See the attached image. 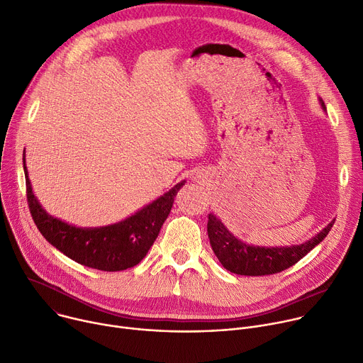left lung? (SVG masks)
Instances as JSON below:
<instances>
[{"mask_svg":"<svg viewBox=\"0 0 363 363\" xmlns=\"http://www.w3.org/2000/svg\"><path fill=\"white\" fill-rule=\"evenodd\" d=\"M318 103L321 110L325 113V106L321 98H318ZM333 224L335 218L311 239L291 246L249 245L230 232L225 224L213 213L208 214L207 232L213 252L227 271L246 277H262L281 272L295 265L296 262L324 240Z\"/></svg>","mask_w":363,"mask_h":363,"instance_id":"left-lung-1","label":"left lung"}]
</instances>
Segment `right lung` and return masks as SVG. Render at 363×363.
<instances>
[{"label":"right lung","instance_id":"add662e5","mask_svg":"<svg viewBox=\"0 0 363 363\" xmlns=\"http://www.w3.org/2000/svg\"><path fill=\"white\" fill-rule=\"evenodd\" d=\"M23 167L30 213L43 238L81 265L107 272L133 268L146 256L172 210L178 191L185 185V181L178 182L155 201L117 223L78 227L53 217L39 203L28 178L26 150L23 152Z\"/></svg>","mask_w":363,"mask_h":363}]
</instances>
